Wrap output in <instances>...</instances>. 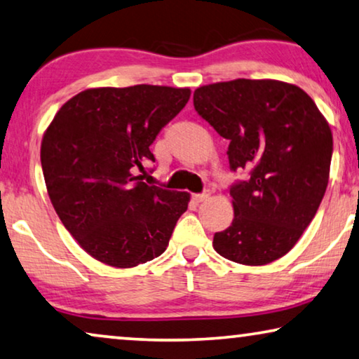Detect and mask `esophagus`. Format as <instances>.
I'll use <instances>...</instances> for the list:
<instances>
[{
    "instance_id": "obj_1",
    "label": "esophagus",
    "mask_w": 359,
    "mask_h": 359,
    "mask_svg": "<svg viewBox=\"0 0 359 359\" xmlns=\"http://www.w3.org/2000/svg\"><path fill=\"white\" fill-rule=\"evenodd\" d=\"M208 196H210V194H198V195L191 196V200H194L195 203H201V201H205Z\"/></svg>"
}]
</instances>
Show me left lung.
I'll return each mask as SVG.
<instances>
[{
    "label": "left lung",
    "instance_id": "1",
    "mask_svg": "<svg viewBox=\"0 0 359 359\" xmlns=\"http://www.w3.org/2000/svg\"><path fill=\"white\" fill-rule=\"evenodd\" d=\"M194 106L229 140L233 221L214 233L226 259L261 266L282 258L313 221L327 189L332 132L302 88L237 79L195 90Z\"/></svg>",
    "mask_w": 359,
    "mask_h": 359
}]
</instances>
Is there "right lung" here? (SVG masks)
Instances as JSON below:
<instances>
[{
	"mask_svg": "<svg viewBox=\"0 0 359 359\" xmlns=\"http://www.w3.org/2000/svg\"><path fill=\"white\" fill-rule=\"evenodd\" d=\"M189 88L133 85L85 90L57 111L41 142V169L57 216L88 255L114 267L158 258L190 196L148 185L149 147L184 109Z\"/></svg>",
	"mask_w": 359,
	"mask_h": 359,
	"instance_id": "right-lung-1",
	"label": "right lung"
}]
</instances>
